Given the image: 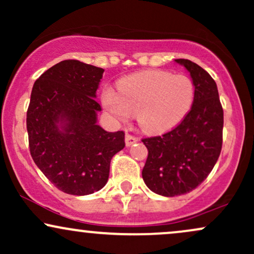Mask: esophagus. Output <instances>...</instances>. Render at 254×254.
<instances>
[{"label": "esophagus", "mask_w": 254, "mask_h": 254, "mask_svg": "<svg viewBox=\"0 0 254 254\" xmlns=\"http://www.w3.org/2000/svg\"><path fill=\"white\" fill-rule=\"evenodd\" d=\"M138 141V138L132 135H127L125 136V144H127V147H130V145H132L133 143H136V142Z\"/></svg>", "instance_id": "esophagus-1"}]
</instances>
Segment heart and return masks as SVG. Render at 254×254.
Masks as SVG:
<instances>
[{
  "label": "heart",
  "mask_w": 254,
  "mask_h": 254,
  "mask_svg": "<svg viewBox=\"0 0 254 254\" xmlns=\"http://www.w3.org/2000/svg\"><path fill=\"white\" fill-rule=\"evenodd\" d=\"M118 93L104 89V106L119 121L136 113L137 123L149 133H161L177 127L191 110L193 81L186 75L149 70L130 75L118 82Z\"/></svg>",
  "instance_id": "1"
}]
</instances>
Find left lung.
I'll use <instances>...</instances> for the list:
<instances>
[{
  "label": "left lung",
  "mask_w": 254,
  "mask_h": 254,
  "mask_svg": "<svg viewBox=\"0 0 254 254\" xmlns=\"http://www.w3.org/2000/svg\"><path fill=\"white\" fill-rule=\"evenodd\" d=\"M174 62L185 66L193 81L190 112L173 130L142 139L148 149L142 178L151 191L165 197L194 190L212 171L222 149L223 110L216 82L191 61Z\"/></svg>",
  "instance_id": "left-lung-1"
}]
</instances>
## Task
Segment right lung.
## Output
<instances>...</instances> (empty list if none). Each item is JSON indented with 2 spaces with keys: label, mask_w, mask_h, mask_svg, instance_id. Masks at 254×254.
Returning a JSON list of instances; mask_svg holds the SVG:
<instances>
[{
  "label": "right lung",
  "mask_w": 254,
  "mask_h": 254,
  "mask_svg": "<svg viewBox=\"0 0 254 254\" xmlns=\"http://www.w3.org/2000/svg\"><path fill=\"white\" fill-rule=\"evenodd\" d=\"M104 69L66 60L34 82L27 110L33 161L58 190L75 196L106 185L110 164L125 147L124 132L98 125L97 89Z\"/></svg>",
  "instance_id": "1"
}]
</instances>
